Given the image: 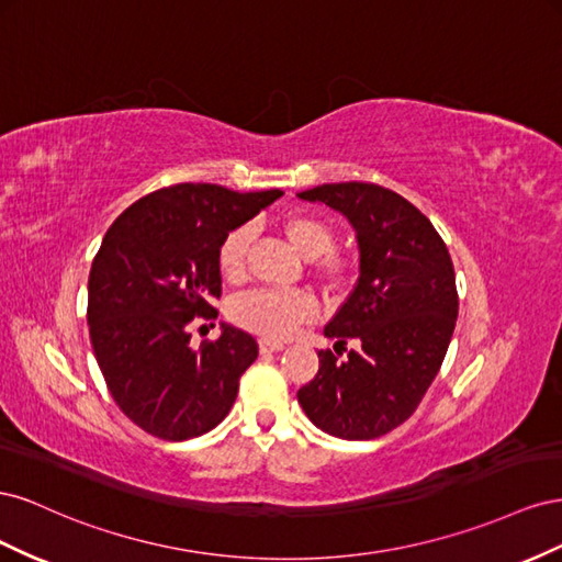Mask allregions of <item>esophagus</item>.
Here are the masks:
<instances>
[{
    "instance_id": "34e87169",
    "label": "esophagus",
    "mask_w": 562,
    "mask_h": 562,
    "mask_svg": "<svg viewBox=\"0 0 562 562\" xmlns=\"http://www.w3.org/2000/svg\"><path fill=\"white\" fill-rule=\"evenodd\" d=\"M259 348H261V352L266 356V352H280L282 348H284V344L282 341H270V339H261L259 341Z\"/></svg>"
}]
</instances>
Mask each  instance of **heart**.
Listing matches in <instances>:
<instances>
[{
    "instance_id": "1",
    "label": "heart",
    "mask_w": 562,
    "mask_h": 562,
    "mask_svg": "<svg viewBox=\"0 0 562 562\" xmlns=\"http://www.w3.org/2000/svg\"><path fill=\"white\" fill-rule=\"evenodd\" d=\"M280 228L296 254L311 263L315 280L327 292H339L350 278V259L341 251H334V231L325 218L308 212L286 214L280 221ZM254 228L237 226L218 245V270L223 278L237 280L245 270L247 249ZM233 323L247 327L268 339H282L292 334L301 323L313 317L315 303L306 292H278V290H254L239 294L231 301L228 308Z\"/></svg>"
}]
</instances>
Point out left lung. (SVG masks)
<instances>
[{"instance_id":"1","label":"left lung","mask_w":562,"mask_h":562,"mask_svg":"<svg viewBox=\"0 0 562 562\" xmlns=\"http://www.w3.org/2000/svg\"><path fill=\"white\" fill-rule=\"evenodd\" d=\"M299 198L350 221L360 278L325 327L334 350L317 352L319 370L296 397L329 436L374 440L409 419L440 372L459 313L450 251L412 202L376 183H325ZM350 340L357 348L339 359Z\"/></svg>"}]
</instances>
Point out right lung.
<instances>
[{
	"label": "right lung",
	"instance_id": "right-lung-1",
	"mask_svg": "<svg viewBox=\"0 0 562 562\" xmlns=\"http://www.w3.org/2000/svg\"><path fill=\"white\" fill-rule=\"evenodd\" d=\"M280 195L176 183L108 228L89 272V336L112 400L150 436L198 438L231 412L259 344L223 325L218 339L192 348L190 325L218 315L221 239Z\"/></svg>",
	"mask_w": 562,
	"mask_h": 562
}]
</instances>
